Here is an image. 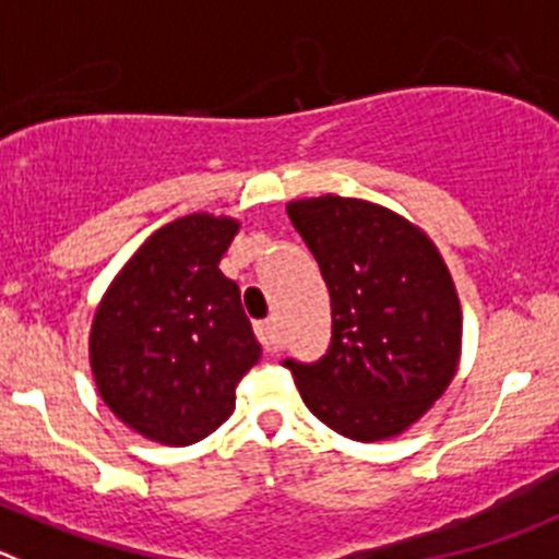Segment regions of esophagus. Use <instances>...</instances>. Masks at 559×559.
I'll use <instances>...</instances> for the list:
<instances>
[{"instance_id": "34e87169", "label": "esophagus", "mask_w": 559, "mask_h": 559, "mask_svg": "<svg viewBox=\"0 0 559 559\" xmlns=\"http://www.w3.org/2000/svg\"><path fill=\"white\" fill-rule=\"evenodd\" d=\"M255 333H259V342L264 344V350L267 353L281 350V328L275 317H270V320L264 322H255Z\"/></svg>"}]
</instances>
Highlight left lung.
<instances>
[{
	"label": "left lung",
	"instance_id": "1",
	"mask_svg": "<svg viewBox=\"0 0 559 559\" xmlns=\"http://www.w3.org/2000/svg\"><path fill=\"white\" fill-rule=\"evenodd\" d=\"M331 292V347L286 361L306 408L353 441L403 436L450 389L463 311L427 231L383 203L317 195L286 203Z\"/></svg>",
	"mask_w": 559,
	"mask_h": 559
}]
</instances>
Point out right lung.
Segmentation results:
<instances>
[{
	"instance_id": "obj_1",
	"label": "right lung",
	"mask_w": 559,
	"mask_h": 559,
	"mask_svg": "<svg viewBox=\"0 0 559 559\" xmlns=\"http://www.w3.org/2000/svg\"><path fill=\"white\" fill-rule=\"evenodd\" d=\"M239 221L195 212L156 228L109 281L87 356L104 400L129 430L195 444L237 408V383L262 344L221 259Z\"/></svg>"
}]
</instances>
